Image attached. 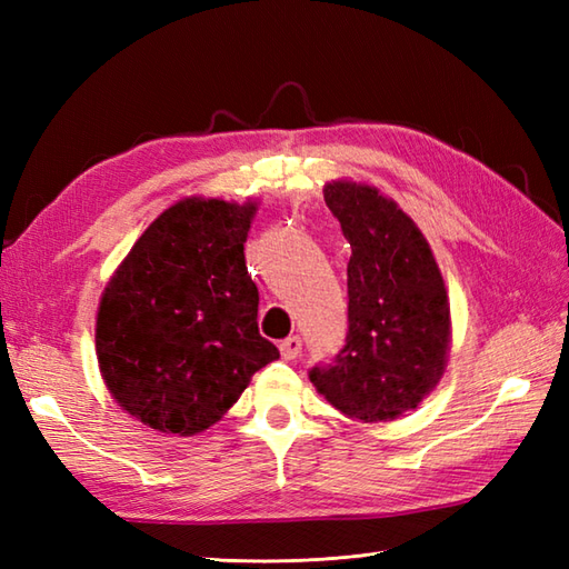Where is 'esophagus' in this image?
Here are the masks:
<instances>
[{
  "label": "esophagus",
  "instance_id": "obj_1",
  "mask_svg": "<svg viewBox=\"0 0 569 569\" xmlns=\"http://www.w3.org/2000/svg\"><path fill=\"white\" fill-rule=\"evenodd\" d=\"M278 349H281L283 359H296L300 355V349H303V340H300L298 335H291V337H286L281 345H278Z\"/></svg>",
  "mask_w": 569,
  "mask_h": 569
}]
</instances>
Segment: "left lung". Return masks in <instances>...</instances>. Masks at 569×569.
I'll use <instances>...</instances> for the list:
<instances>
[{"label": "left lung", "instance_id": "left-lung-1", "mask_svg": "<svg viewBox=\"0 0 569 569\" xmlns=\"http://www.w3.org/2000/svg\"><path fill=\"white\" fill-rule=\"evenodd\" d=\"M325 202L352 247L347 340L310 381L352 420L403 416L440 383L450 355V300L428 239L377 188L332 180Z\"/></svg>", "mask_w": 569, "mask_h": 569}]
</instances>
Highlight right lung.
<instances>
[{
    "label": "right lung",
    "mask_w": 569,
    "mask_h": 569,
    "mask_svg": "<svg viewBox=\"0 0 569 569\" xmlns=\"http://www.w3.org/2000/svg\"><path fill=\"white\" fill-rule=\"evenodd\" d=\"M257 202L186 198L147 227L107 283L94 349L129 416L188 438L214 426L278 359L259 335L244 259Z\"/></svg>",
    "instance_id": "obj_1"
}]
</instances>
